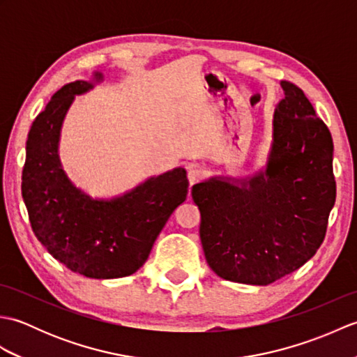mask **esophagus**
<instances>
[{"label":"esophagus","mask_w":357,"mask_h":357,"mask_svg":"<svg viewBox=\"0 0 357 357\" xmlns=\"http://www.w3.org/2000/svg\"><path fill=\"white\" fill-rule=\"evenodd\" d=\"M202 176H204V174H202V172L199 169H190V170L187 172V179H188V184H190V187L201 183Z\"/></svg>","instance_id":"34e87169"}]
</instances>
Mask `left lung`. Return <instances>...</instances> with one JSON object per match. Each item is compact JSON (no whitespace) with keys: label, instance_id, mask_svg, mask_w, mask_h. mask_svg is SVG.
Segmentation results:
<instances>
[{"label":"left lung","instance_id":"left-lung-1","mask_svg":"<svg viewBox=\"0 0 357 357\" xmlns=\"http://www.w3.org/2000/svg\"><path fill=\"white\" fill-rule=\"evenodd\" d=\"M267 167L193 185L204 255L218 276L268 285L312 259L336 201L333 139L304 92L282 81Z\"/></svg>","mask_w":357,"mask_h":357}]
</instances>
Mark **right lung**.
Wrapping results in <instances>:
<instances>
[{
	"label": "right lung",
	"instance_id": "1",
	"mask_svg": "<svg viewBox=\"0 0 357 357\" xmlns=\"http://www.w3.org/2000/svg\"><path fill=\"white\" fill-rule=\"evenodd\" d=\"M101 79L96 72L95 81ZM92 87L89 81L66 84L35 118L21 192L36 239L56 261L86 278H124L147 261L158 234L185 201L188 179L179 167L110 201L92 199L75 187L58 158L59 132L75 95Z\"/></svg>",
	"mask_w": 357,
	"mask_h": 357
}]
</instances>
